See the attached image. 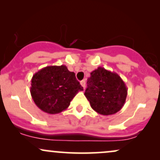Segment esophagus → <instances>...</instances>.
<instances>
[{"label": "esophagus", "instance_id": "1", "mask_svg": "<svg viewBox=\"0 0 160 160\" xmlns=\"http://www.w3.org/2000/svg\"><path fill=\"white\" fill-rule=\"evenodd\" d=\"M80 85H81L82 87H83V89H85V87H86V80H82V81H80Z\"/></svg>", "mask_w": 160, "mask_h": 160}]
</instances>
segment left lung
<instances>
[{"label":"left lung","instance_id":"1","mask_svg":"<svg viewBox=\"0 0 160 160\" xmlns=\"http://www.w3.org/2000/svg\"><path fill=\"white\" fill-rule=\"evenodd\" d=\"M127 90L117 73L98 67L90 73L84 95L95 111L108 116L114 114L123 107Z\"/></svg>","mask_w":160,"mask_h":160}]
</instances>
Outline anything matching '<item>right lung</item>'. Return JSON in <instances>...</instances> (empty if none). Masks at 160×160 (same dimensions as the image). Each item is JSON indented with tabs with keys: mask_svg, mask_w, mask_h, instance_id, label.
I'll list each match as a JSON object with an SVG mask.
<instances>
[{
	"mask_svg": "<svg viewBox=\"0 0 160 160\" xmlns=\"http://www.w3.org/2000/svg\"><path fill=\"white\" fill-rule=\"evenodd\" d=\"M82 90L74 72L69 71L65 65H53L33 75L30 92L41 111L56 114L67 109L75 95Z\"/></svg>",
	"mask_w": 160,
	"mask_h": 160,
	"instance_id": "obj_1",
	"label": "right lung"
}]
</instances>
